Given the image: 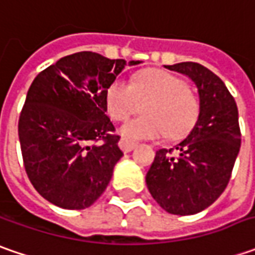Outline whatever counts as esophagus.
<instances>
[{"mask_svg":"<svg viewBox=\"0 0 255 255\" xmlns=\"http://www.w3.org/2000/svg\"><path fill=\"white\" fill-rule=\"evenodd\" d=\"M119 147L122 149L123 152L125 153H129V152H132L133 149L136 147V143H133L130 142V140H128V139H121L119 140Z\"/></svg>","mask_w":255,"mask_h":255,"instance_id":"obj_1","label":"esophagus"}]
</instances>
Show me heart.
Wrapping results in <instances>:
<instances>
[{"mask_svg":"<svg viewBox=\"0 0 255 255\" xmlns=\"http://www.w3.org/2000/svg\"><path fill=\"white\" fill-rule=\"evenodd\" d=\"M105 102L115 121H125L144 105V116L132 119L121 133L132 140H153L167 136L171 140L184 137L199 118V101L186 81L160 69L137 74L132 84L116 78L108 86Z\"/></svg>","mask_w":255,"mask_h":255,"instance_id":"heart-1","label":"heart"}]
</instances>
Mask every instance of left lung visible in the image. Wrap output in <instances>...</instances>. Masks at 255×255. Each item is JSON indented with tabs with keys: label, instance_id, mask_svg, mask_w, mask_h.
Wrapping results in <instances>:
<instances>
[{
	"label": "left lung",
	"instance_id": "8db88e82",
	"mask_svg": "<svg viewBox=\"0 0 255 255\" xmlns=\"http://www.w3.org/2000/svg\"><path fill=\"white\" fill-rule=\"evenodd\" d=\"M189 76L199 92V118L189 136L171 150L156 152L146 184L157 204L170 214L190 216L211 206L230 180L240 152L239 111L224 82L196 62L167 65Z\"/></svg>",
	"mask_w": 255,
	"mask_h": 255
}]
</instances>
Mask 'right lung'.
Instances as JSON below:
<instances>
[{
  "label": "right lung",
  "instance_id": "obj_1",
  "mask_svg": "<svg viewBox=\"0 0 255 255\" xmlns=\"http://www.w3.org/2000/svg\"><path fill=\"white\" fill-rule=\"evenodd\" d=\"M125 66V59L76 52L36 75L28 89L18 122L25 170L35 190L58 207L92 206L123 156L105 95Z\"/></svg>",
  "mask_w": 255,
  "mask_h": 255
}]
</instances>
